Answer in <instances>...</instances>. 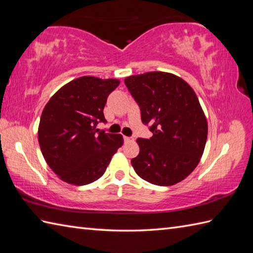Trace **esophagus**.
I'll list each match as a JSON object with an SVG mask.
<instances>
[{"mask_svg": "<svg viewBox=\"0 0 253 253\" xmlns=\"http://www.w3.org/2000/svg\"><path fill=\"white\" fill-rule=\"evenodd\" d=\"M124 141H125V142H131V141H133V138L125 136V137H124Z\"/></svg>", "mask_w": 253, "mask_h": 253, "instance_id": "esophagus-1", "label": "esophagus"}]
</instances>
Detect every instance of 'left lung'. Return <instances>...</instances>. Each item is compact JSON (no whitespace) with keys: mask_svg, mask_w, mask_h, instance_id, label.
Listing matches in <instances>:
<instances>
[{"mask_svg":"<svg viewBox=\"0 0 253 253\" xmlns=\"http://www.w3.org/2000/svg\"><path fill=\"white\" fill-rule=\"evenodd\" d=\"M140 107L141 121L153 133L138 138L131 165L138 176L158 186H171L197 168L206 147L208 123L195 91L173 74L150 72L125 79Z\"/></svg>","mask_w":253,"mask_h":253,"instance_id":"left-lung-1","label":"left lung"}]
</instances>
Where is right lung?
<instances>
[{"label": "right lung", "instance_id": "obj_1", "mask_svg": "<svg viewBox=\"0 0 253 253\" xmlns=\"http://www.w3.org/2000/svg\"><path fill=\"white\" fill-rule=\"evenodd\" d=\"M118 84L117 79L80 77L46 103L38 139L47 165L62 180L83 186L99 179L122 147L120 133L96 128L99 123H106L103 109Z\"/></svg>", "mask_w": 253, "mask_h": 253}]
</instances>
